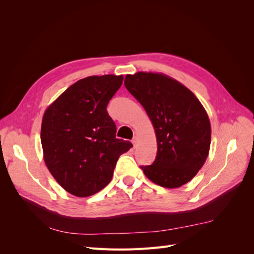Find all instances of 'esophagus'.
Returning a JSON list of instances; mask_svg holds the SVG:
<instances>
[{
    "label": "esophagus",
    "mask_w": 254,
    "mask_h": 254,
    "mask_svg": "<svg viewBox=\"0 0 254 254\" xmlns=\"http://www.w3.org/2000/svg\"><path fill=\"white\" fill-rule=\"evenodd\" d=\"M131 142H132L133 146H134V147H135V145H136V142H137V137H136V136H134V137H133V139H132V141H131Z\"/></svg>",
    "instance_id": "34e87169"
}]
</instances>
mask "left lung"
I'll use <instances>...</instances> for the list:
<instances>
[{
    "mask_svg": "<svg viewBox=\"0 0 254 254\" xmlns=\"http://www.w3.org/2000/svg\"><path fill=\"white\" fill-rule=\"evenodd\" d=\"M125 87L144 107L157 136V157L141 166L145 176L167 189L180 188L204 164L211 144L209 117L199 99L182 83L163 74L137 72Z\"/></svg>",
    "mask_w": 254,
    "mask_h": 254,
    "instance_id": "obj_1",
    "label": "left lung"
}]
</instances>
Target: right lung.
Returning a JSON list of instances; mask_svg holds the SVG:
<instances>
[{"label": "right lung", "instance_id": "obj_1", "mask_svg": "<svg viewBox=\"0 0 254 254\" xmlns=\"http://www.w3.org/2000/svg\"><path fill=\"white\" fill-rule=\"evenodd\" d=\"M123 76H89L68 87L45 110L41 125L44 161L56 181L77 197L109 184L122 153L132 147L117 139L107 105Z\"/></svg>", "mask_w": 254, "mask_h": 254}]
</instances>
